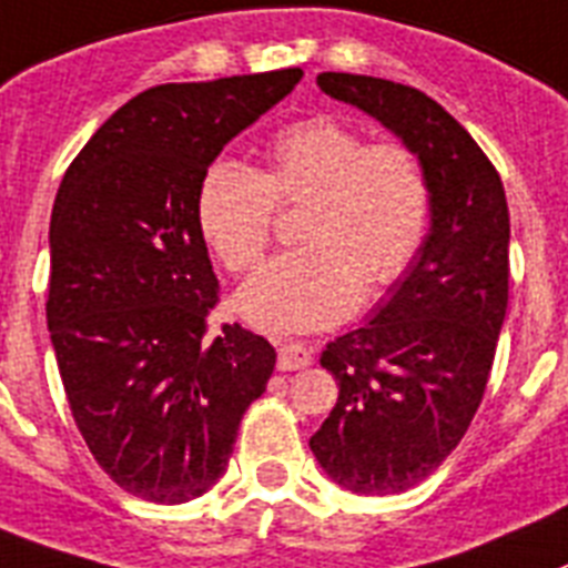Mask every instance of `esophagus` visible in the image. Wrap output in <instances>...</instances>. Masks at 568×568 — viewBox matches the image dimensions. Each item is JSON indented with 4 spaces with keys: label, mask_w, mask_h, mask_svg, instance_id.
<instances>
[{
    "label": "esophagus",
    "mask_w": 568,
    "mask_h": 568,
    "mask_svg": "<svg viewBox=\"0 0 568 568\" xmlns=\"http://www.w3.org/2000/svg\"><path fill=\"white\" fill-rule=\"evenodd\" d=\"M313 363V351L304 342H278V368L281 372H298Z\"/></svg>",
    "instance_id": "esophagus-1"
}]
</instances>
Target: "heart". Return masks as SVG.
<instances>
[{"instance_id":"heart-1","label":"heart","mask_w":568,"mask_h":568,"mask_svg":"<svg viewBox=\"0 0 568 568\" xmlns=\"http://www.w3.org/2000/svg\"><path fill=\"white\" fill-rule=\"evenodd\" d=\"M302 203L295 237L243 287L241 313L264 331H313L348 316L365 290L395 284L424 246L429 180L403 142H363L331 115L293 121L261 168L217 162L196 191V220L229 273L264 261L275 211Z\"/></svg>"}]
</instances>
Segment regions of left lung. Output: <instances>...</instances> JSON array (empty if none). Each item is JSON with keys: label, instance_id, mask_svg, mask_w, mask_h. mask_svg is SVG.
I'll return each mask as SVG.
<instances>
[{"label": "left lung", "instance_id": "1", "mask_svg": "<svg viewBox=\"0 0 568 568\" xmlns=\"http://www.w3.org/2000/svg\"><path fill=\"white\" fill-rule=\"evenodd\" d=\"M316 83L395 130L433 194V232L409 275L318 357L339 397L313 456L354 494H400L442 467L485 397L508 311V200L485 150L420 89L345 72Z\"/></svg>", "mask_w": 568, "mask_h": 568}]
</instances>
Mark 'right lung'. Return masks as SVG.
I'll return each instance as SVG.
<instances>
[{"mask_svg":"<svg viewBox=\"0 0 568 568\" xmlns=\"http://www.w3.org/2000/svg\"><path fill=\"white\" fill-rule=\"evenodd\" d=\"M302 69L162 83L115 110L74 156L51 209L45 318L72 418L98 467L159 505L226 470L275 348L220 304L196 191L223 144Z\"/></svg>","mask_w":568,"mask_h":568,"instance_id":"right-lung-1","label":"right lung"}]
</instances>
